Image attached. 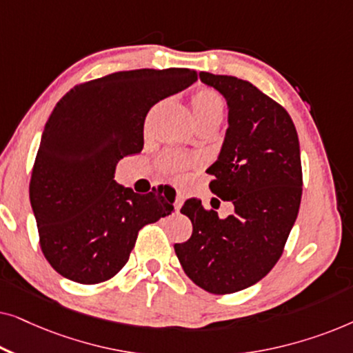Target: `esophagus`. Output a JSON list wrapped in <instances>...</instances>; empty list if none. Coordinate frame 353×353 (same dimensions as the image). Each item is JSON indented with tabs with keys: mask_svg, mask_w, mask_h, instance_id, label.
<instances>
[{
	"mask_svg": "<svg viewBox=\"0 0 353 353\" xmlns=\"http://www.w3.org/2000/svg\"><path fill=\"white\" fill-rule=\"evenodd\" d=\"M165 194H168V196H173V207H175V210L178 212L181 209V205H183V201H185V194H183L181 191H178L176 188H173V186H165Z\"/></svg>",
	"mask_w": 353,
	"mask_h": 353,
	"instance_id": "obj_1",
	"label": "esophagus"
}]
</instances>
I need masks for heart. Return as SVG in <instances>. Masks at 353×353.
Returning a JSON list of instances; mask_svg holds the SVG:
<instances>
[{
  "instance_id": "1",
  "label": "heart",
  "mask_w": 353,
  "mask_h": 353,
  "mask_svg": "<svg viewBox=\"0 0 353 353\" xmlns=\"http://www.w3.org/2000/svg\"><path fill=\"white\" fill-rule=\"evenodd\" d=\"M190 104L194 115L196 123L202 125H219L225 114V99L219 91L209 86L197 88L190 96ZM201 162L197 154H181V152H165L161 157V170L167 175H181L183 172L190 170Z\"/></svg>"
}]
</instances>
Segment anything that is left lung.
<instances>
[{
	"mask_svg": "<svg viewBox=\"0 0 353 353\" xmlns=\"http://www.w3.org/2000/svg\"><path fill=\"white\" fill-rule=\"evenodd\" d=\"M201 80L226 98L230 127L220 157L209 168L210 191L234 212L219 219L188 199L192 234L175 244L188 278L210 294L252 286L281 257L302 197L297 130L288 110L248 80L201 72Z\"/></svg>",
	"mask_w": 353,
	"mask_h": 353,
	"instance_id": "left-lung-1",
	"label": "left lung"
}]
</instances>
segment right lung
<instances>
[{"instance_id": "1", "label": "right lung", "mask_w": 353, "mask_h": 353, "mask_svg": "<svg viewBox=\"0 0 353 353\" xmlns=\"http://www.w3.org/2000/svg\"><path fill=\"white\" fill-rule=\"evenodd\" d=\"M197 80L192 69L120 70L75 85L52 109L30 178L40 248L80 284L114 278L139 230L173 212L162 190L138 194L115 183L120 159L141 152L149 109Z\"/></svg>"}]
</instances>
